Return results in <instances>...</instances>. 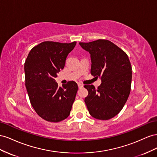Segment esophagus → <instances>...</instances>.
<instances>
[{"label": "esophagus", "instance_id": "esophagus-1", "mask_svg": "<svg viewBox=\"0 0 157 157\" xmlns=\"http://www.w3.org/2000/svg\"><path fill=\"white\" fill-rule=\"evenodd\" d=\"M78 87L79 88V89H81V88H82L83 87V86L82 84H81V83H78Z\"/></svg>", "mask_w": 157, "mask_h": 157}]
</instances>
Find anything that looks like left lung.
Wrapping results in <instances>:
<instances>
[{"mask_svg":"<svg viewBox=\"0 0 157 157\" xmlns=\"http://www.w3.org/2000/svg\"><path fill=\"white\" fill-rule=\"evenodd\" d=\"M79 44L90 54L91 74L102 82L97 89L93 85L84 86L89 92L85 98L89 113L96 119L109 120L122 109L130 93L132 69L129 58L108 40Z\"/></svg>","mask_w":157,"mask_h":157,"instance_id":"8db88e82","label":"left lung"}]
</instances>
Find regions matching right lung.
Returning <instances> with one entry per match:
<instances>
[{"mask_svg": "<svg viewBox=\"0 0 157 157\" xmlns=\"http://www.w3.org/2000/svg\"><path fill=\"white\" fill-rule=\"evenodd\" d=\"M75 44V41H44L31 49L26 59L25 80L30 102L40 117L48 122H60L70 114L78 85L72 81L59 87L55 78Z\"/></svg>", "mask_w": 157, "mask_h": 157, "instance_id": "right-lung-1", "label": "right lung"}]
</instances>
